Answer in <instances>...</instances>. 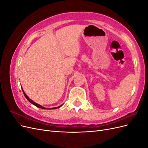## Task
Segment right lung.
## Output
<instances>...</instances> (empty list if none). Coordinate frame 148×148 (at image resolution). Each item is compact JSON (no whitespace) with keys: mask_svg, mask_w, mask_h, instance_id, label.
<instances>
[{"mask_svg":"<svg viewBox=\"0 0 148 148\" xmlns=\"http://www.w3.org/2000/svg\"><path fill=\"white\" fill-rule=\"evenodd\" d=\"M21 89H22V91H23V94H24V95H25V97L26 98V99H28V101L29 102H31V104H33V105H34L35 106H36V107H39V108H41V109H57V108H59V107H61L62 105H63V104H62L61 106H59V107H53V108H46V107H42V106H41V105H39V104H37V103L34 102L33 101H32V100H31V99H29V97H28L27 95H26V94H25V92H24V91H23V88H21Z\"/></svg>","mask_w":148,"mask_h":148,"instance_id":"right-lung-1","label":"right lung"}]
</instances>
